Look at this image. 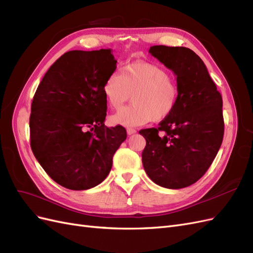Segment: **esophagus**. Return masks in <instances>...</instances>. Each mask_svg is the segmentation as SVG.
I'll return each mask as SVG.
<instances>
[{
	"label": "esophagus",
	"instance_id": "34e87169",
	"mask_svg": "<svg viewBox=\"0 0 253 253\" xmlns=\"http://www.w3.org/2000/svg\"><path fill=\"white\" fill-rule=\"evenodd\" d=\"M136 129H134V128H131V127H129V128H127L126 129V133H127V135L129 136V135H133V134H136Z\"/></svg>",
	"mask_w": 253,
	"mask_h": 253
}]
</instances>
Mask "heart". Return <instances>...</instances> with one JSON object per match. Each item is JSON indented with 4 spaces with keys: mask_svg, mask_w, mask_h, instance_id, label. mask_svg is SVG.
<instances>
[{
    "mask_svg": "<svg viewBox=\"0 0 253 253\" xmlns=\"http://www.w3.org/2000/svg\"><path fill=\"white\" fill-rule=\"evenodd\" d=\"M103 96L111 108L118 109L132 95L133 103L114 113L113 126H140L169 117L178 101L177 82L163 67L149 62H133L112 73L103 84Z\"/></svg>",
    "mask_w": 253,
    "mask_h": 253,
    "instance_id": "heart-1",
    "label": "heart"
}]
</instances>
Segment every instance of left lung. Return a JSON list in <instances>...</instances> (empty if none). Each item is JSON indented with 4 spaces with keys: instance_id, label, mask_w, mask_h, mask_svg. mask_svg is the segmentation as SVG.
Here are the masks:
<instances>
[{
    "instance_id": "1",
    "label": "left lung",
    "mask_w": 253,
    "mask_h": 253,
    "mask_svg": "<svg viewBox=\"0 0 253 253\" xmlns=\"http://www.w3.org/2000/svg\"><path fill=\"white\" fill-rule=\"evenodd\" d=\"M149 52L174 73L179 96L157 128L139 131L147 141L142 165L156 185L186 188L209 169L223 142V99L193 50L155 45Z\"/></svg>"
}]
</instances>
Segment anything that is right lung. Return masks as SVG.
Returning a JSON list of instances; mask_svg holds the SVG:
<instances>
[{
  "label": "right lung",
  "mask_w": 253,
  "mask_h": 253,
  "mask_svg": "<svg viewBox=\"0 0 253 253\" xmlns=\"http://www.w3.org/2000/svg\"><path fill=\"white\" fill-rule=\"evenodd\" d=\"M116 63L110 48L67 51L36 90L30 147L49 177L66 189L87 190L101 183L126 138L124 126H104L102 88Z\"/></svg>",
  "instance_id": "add662e5"
}]
</instances>
